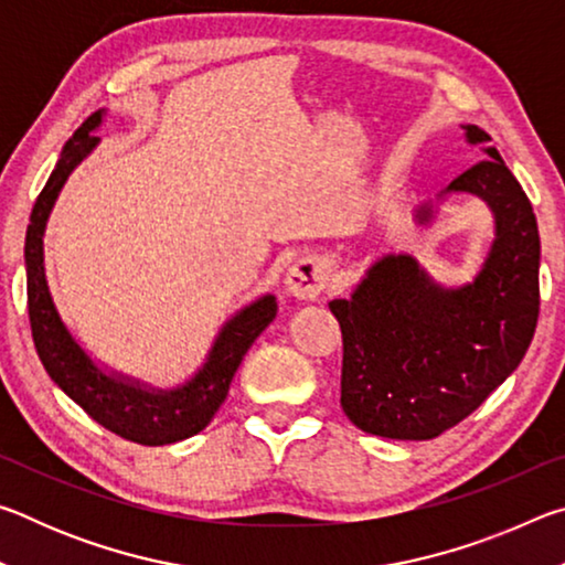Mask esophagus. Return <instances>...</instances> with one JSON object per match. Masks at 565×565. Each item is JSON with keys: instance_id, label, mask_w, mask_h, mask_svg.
Masks as SVG:
<instances>
[{"instance_id": "1", "label": "esophagus", "mask_w": 565, "mask_h": 565, "mask_svg": "<svg viewBox=\"0 0 565 565\" xmlns=\"http://www.w3.org/2000/svg\"><path fill=\"white\" fill-rule=\"evenodd\" d=\"M333 266L327 256H303L296 262L289 274H286V294L299 301L319 299L321 291L327 289Z\"/></svg>"}]
</instances>
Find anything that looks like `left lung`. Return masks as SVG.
Masks as SVG:
<instances>
[{"mask_svg": "<svg viewBox=\"0 0 565 565\" xmlns=\"http://www.w3.org/2000/svg\"><path fill=\"white\" fill-rule=\"evenodd\" d=\"M468 145L489 134L463 124ZM441 194L478 196L493 214V242L473 281L438 284L411 254H384L349 299L329 301L341 323V408L361 431L426 441L456 426L509 379L539 321L541 238L529 196L499 149ZM436 202L414 209L431 224Z\"/></svg>", "mask_w": 565, "mask_h": 565, "instance_id": "left-lung-1", "label": "left lung"}]
</instances>
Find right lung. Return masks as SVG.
<instances>
[{
	"label": "right lung",
	"mask_w": 565,
	"mask_h": 565,
	"mask_svg": "<svg viewBox=\"0 0 565 565\" xmlns=\"http://www.w3.org/2000/svg\"><path fill=\"white\" fill-rule=\"evenodd\" d=\"M107 111L99 109L66 141L60 161L32 209L24 242L26 303H30L32 337L46 374L74 404L127 441L141 446H167L204 431L224 404L238 363L276 319V296L264 294L238 309L218 329L206 361L194 376L174 388H154L145 381L104 369L87 349L74 339L56 309L44 269V232L56 196L72 171L99 145L94 131L102 127Z\"/></svg>",
	"instance_id": "right-lung-1"
}]
</instances>
